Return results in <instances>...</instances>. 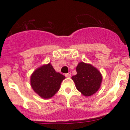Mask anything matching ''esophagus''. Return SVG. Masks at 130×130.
I'll list each match as a JSON object with an SVG mask.
<instances>
[{"instance_id": "34e87169", "label": "esophagus", "mask_w": 130, "mask_h": 130, "mask_svg": "<svg viewBox=\"0 0 130 130\" xmlns=\"http://www.w3.org/2000/svg\"><path fill=\"white\" fill-rule=\"evenodd\" d=\"M65 76H66L67 77H71V73H68L65 74Z\"/></svg>"}]
</instances>
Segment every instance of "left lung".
Segmentation results:
<instances>
[{
  "label": "left lung",
  "mask_w": 130,
  "mask_h": 130,
  "mask_svg": "<svg viewBox=\"0 0 130 130\" xmlns=\"http://www.w3.org/2000/svg\"><path fill=\"white\" fill-rule=\"evenodd\" d=\"M77 74L71 77L79 92L85 96L96 93L101 87L102 74L90 63L80 62L76 67Z\"/></svg>",
  "instance_id": "obj_1"
}]
</instances>
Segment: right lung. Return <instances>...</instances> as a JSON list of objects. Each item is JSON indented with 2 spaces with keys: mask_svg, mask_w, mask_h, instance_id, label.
<instances>
[{
  "mask_svg": "<svg viewBox=\"0 0 130 130\" xmlns=\"http://www.w3.org/2000/svg\"><path fill=\"white\" fill-rule=\"evenodd\" d=\"M65 77L57 72L50 63L38 67L31 74L30 85L35 93L44 99H49L59 91Z\"/></svg>",
  "mask_w": 130,
  "mask_h": 130,
  "instance_id": "obj_1",
  "label": "right lung"
}]
</instances>
